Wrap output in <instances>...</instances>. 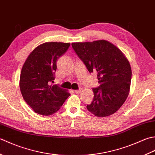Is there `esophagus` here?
<instances>
[{
	"label": "esophagus",
	"instance_id": "34e87169",
	"mask_svg": "<svg viewBox=\"0 0 155 155\" xmlns=\"http://www.w3.org/2000/svg\"><path fill=\"white\" fill-rule=\"evenodd\" d=\"M81 91H82V89H80V90H74V92L75 94H80Z\"/></svg>",
	"mask_w": 155,
	"mask_h": 155
}]
</instances>
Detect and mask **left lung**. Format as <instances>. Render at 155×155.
<instances>
[{"mask_svg":"<svg viewBox=\"0 0 155 155\" xmlns=\"http://www.w3.org/2000/svg\"><path fill=\"white\" fill-rule=\"evenodd\" d=\"M71 45L88 71L97 74L100 84L92 89L94 97L87 105V110L98 117L114 114L130 91L132 70L128 60L117 47L106 40L72 43Z\"/></svg>","mask_w":155,"mask_h":155,"instance_id":"left-lung-1","label":"left lung"}]
</instances>
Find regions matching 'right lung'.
Masks as SVG:
<instances>
[{
    "instance_id": "obj_1",
    "label": "right lung",
    "mask_w": 155,
    "mask_h": 155,
    "mask_svg": "<svg viewBox=\"0 0 155 155\" xmlns=\"http://www.w3.org/2000/svg\"><path fill=\"white\" fill-rule=\"evenodd\" d=\"M69 43L47 42L39 45L28 56L22 68L20 90L25 102L35 112L49 116L57 112L70 96L55 80L58 59L67 51Z\"/></svg>"
}]
</instances>
